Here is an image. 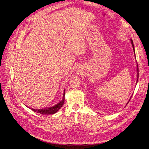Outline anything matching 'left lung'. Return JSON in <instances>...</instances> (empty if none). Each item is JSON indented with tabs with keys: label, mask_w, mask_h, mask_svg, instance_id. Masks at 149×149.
I'll list each match as a JSON object with an SVG mask.
<instances>
[{
	"label": "left lung",
	"mask_w": 149,
	"mask_h": 149,
	"mask_svg": "<svg viewBox=\"0 0 149 149\" xmlns=\"http://www.w3.org/2000/svg\"><path fill=\"white\" fill-rule=\"evenodd\" d=\"M130 41H131V43H132V47H133V49H134V53H135V49H134V44H133V42H132V40H130ZM137 81H138V78H139V68H138V65H137ZM132 97V96H131ZM131 97H130V98H131ZM130 98L129 99V101H130Z\"/></svg>",
	"instance_id": "left-lung-1"
}]
</instances>
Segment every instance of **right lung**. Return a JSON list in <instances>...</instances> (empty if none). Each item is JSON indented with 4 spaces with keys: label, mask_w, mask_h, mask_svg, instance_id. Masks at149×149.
I'll return each mask as SVG.
<instances>
[{
    "label": "right lung",
    "mask_w": 149,
    "mask_h": 149,
    "mask_svg": "<svg viewBox=\"0 0 149 149\" xmlns=\"http://www.w3.org/2000/svg\"><path fill=\"white\" fill-rule=\"evenodd\" d=\"M65 90H64V93H63V100L58 102L55 106H53L52 107H45L44 109H32V108L29 107L31 110L35 112H38L41 114L43 115H48V114H53L56 113V112L59 110L60 108L63 106V104L65 102Z\"/></svg>",
    "instance_id": "right-lung-1"
}]
</instances>
